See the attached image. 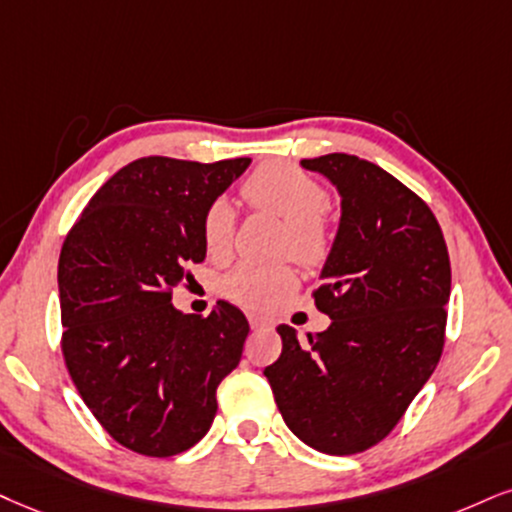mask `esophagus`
<instances>
[{
    "mask_svg": "<svg viewBox=\"0 0 512 512\" xmlns=\"http://www.w3.org/2000/svg\"><path fill=\"white\" fill-rule=\"evenodd\" d=\"M249 325L254 327V330H258V327H268L270 320L261 318V315H256V313H249Z\"/></svg>",
    "mask_w": 512,
    "mask_h": 512,
    "instance_id": "obj_1",
    "label": "esophagus"
}]
</instances>
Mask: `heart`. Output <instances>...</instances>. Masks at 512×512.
I'll return each mask as SVG.
<instances>
[{
  "mask_svg": "<svg viewBox=\"0 0 512 512\" xmlns=\"http://www.w3.org/2000/svg\"><path fill=\"white\" fill-rule=\"evenodd\" d=\"M244 199L258 211H266L287 227L285 251L299 263L315 266L330 251V227L323 216L327 194L306 170L289 163H263L244 182ZM235 235V211L225 199L213 201L201 218V237L213 258L227 256ZM294 287V273L285 266H237L223 277L227 299L249 308H270Z\"/></svg>",
  "mask_w": 512,
  "mask_h": 512,
  "instance_id": "b5f03b06",
  "label": "heart"
}]
</instances>
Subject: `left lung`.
<instances>
[{"mask_svg": "<svg viewBox=\"0 0 512 512\" xmlns=\"http://www.w3.org/2000/svg\"><path fill=\"white\" fill-rule=\"evenodd\" d=\"M330 180L342 213L315 304L325 332L280 325L282 353L263 370L287 427L330 456L361 453L394 430L444 349L451 263L418 194L349 154L304 159Z\"/></svg>", "mask_w": 512, "mask_h": 512, "instance_id": "1", "label": "left lung"}]
</instances>
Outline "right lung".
<instances>
[{
	"label": "right lung",
	"mask_w": 512,
	"mask_h": 512,
	"mask_svg": "<svg viewBox=\"0 0 512 512\" xmlns=\"http://www.w3.org/2000/svg\"><path fill=\"white\" fill-rule=\"evenodd\" d=\"M251 159L147 156L97 189L59 256L63 358L82 401L125 449L166 458L216 418L249 323L218 301L206 318L173 306L206 258L201 218Z\"/></svg>",
	"instance_id": "right-lung-1"
}]
</instances>
